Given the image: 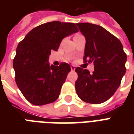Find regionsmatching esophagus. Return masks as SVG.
I'll use <instances>...</instances> for the list:
<instances>
[{"mask_svg":"<svg viewBox=\"0 0 134 134\" xmlns=\"http://www.w3.org/2000/svg\"><path fill=\"white\" fill-rule=\"evenodd\" d=\"M70 67H71V71H74V70H75L76 67H75V66H74V65H71V66H70Z\"/></svg>","mask_w":134,"mask_h":134,"instance_id":"obj_1","label":"esophagus"}]
</instances>
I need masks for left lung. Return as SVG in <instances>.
Segmentation results:
<instances>
[{
    "instance_id": "obj_1",
    "label": "left lung",
    "mask_w": 134,
    "mask_h": 134,
    "mask_svg": "<svg viewBox=\"0 0 134 134\" xmlns=\"http://www.w3.org/2000/svg\"><path fill=\"white\" fill-rule=\"evenodd\" d=\"M86 37L83 60L94 63V71L76 67L78 96L83 102L98 104L112 97L126 72L127 55L120 41L103 27L90 23L76 24Z\"/></svg>"
}]
</instances>
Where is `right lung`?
<instances>
[{
	"instance_id": "right-lung-1",
	"label": "right lung",
	"mask_w": 134,
	"mask_h": 134,
	"mask_svg": "<svg viewBox=\"0 0 134 134\" xmlns=\"http://www.w3.org/2000/svg\"><path fill=\"white\" fill-rule=\"evenodd\" d=\"M74 23L51 21L31 30L19 43L13 60L15 81L24 97L35 106L54 102L58 98L71 67L48 63L51 51H58L63 38L77 32Z\"/></svg>"
}]
</instances>
